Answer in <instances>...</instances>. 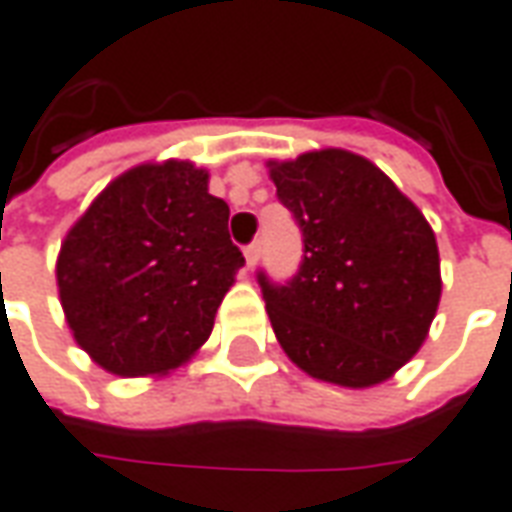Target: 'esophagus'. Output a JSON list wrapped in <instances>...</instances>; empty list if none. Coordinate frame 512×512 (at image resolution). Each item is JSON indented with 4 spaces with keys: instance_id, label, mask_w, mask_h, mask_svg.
I'll list each match as a JSON object with an SVG mask.
<instances>
[{
    "instance_id": "esophagus-1",
    "label": "esophagus",
    "mask_w": 512,
    "mask_h": 512,
    "mask_svg": "<svg viewBox=\"0 0 512 512\" xmlns=\"http://www.w3.org/2000/svg\"><path fill=\"white\" fill-rule=\"evenodd\" d=\"M259 256H262V245L259 242H253V245L245 248V264H248V270H253L259 264Z\"/></svg>"
}]
</instances>
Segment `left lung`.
I'll return each mask as SVG.
<instances>
[{
	"mask_svg": "<svg viewBox=\"0 0 512 512\" xmlns=\"http://www.w3.org/2000/svg\"><path fill=\"white\" fill-rule=\"evenodd\" d=\"M278 200L303 231L287 284L259 273L284 354L312 379L373 387L424 345L440 303L435 231L373 161L326 147L267 161Z\"/></svg>",
	"mask_w": 512,
	"mask_h": 512,
	"instance_id": "obj_1",
	"label": "left lung"
}]
</instances>
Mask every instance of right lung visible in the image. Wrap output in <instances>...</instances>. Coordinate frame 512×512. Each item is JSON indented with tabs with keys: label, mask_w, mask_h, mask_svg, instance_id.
Returning <instances> with one entry per match:
<instances>
[{
	"label": "right lung",
	"mask_w": 512,
	"mask_h": 512,
	"mask_svg": "<svg viewBox=\"0 0 512 512\" xmlns=\"http://www.w3.org/2000/svg\"><path fill=\"white\" fill-rule=\"evenodd\" d=\"M245 264L228 203L192 161H147L108 183L63 239L55 276L74 343L116 376H161L209 340Z\"/></svg>",
	"instance_id": "obj_1"
}]
</instances>
